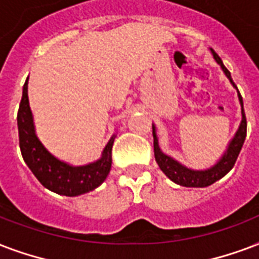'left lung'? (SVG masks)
I'll return each instance as SVG.
<instances>
[{"instance_id": "left-lung-1", "label": "left lung", "mask_w": 259, "mask_h": 259, "mask_svg": "<svg viewBox=\"0 0 259 259\" xmlns=\"http://www.w3.org/2000/svg\"><path fill=\"white\" fill-rule=\"evenodd\" d=\"M213 57L216 59V62L222 66L223 72L226 73V76L230 78V81L232 82V85L235 87V82L231 78L230 70L224 66L222 58L219 55L212 51ZM239 100L242 104V122H240L239 130L235 134L234 140L231 141L228 145V149L224 153L220 161L216 165H213L212 168L205 169V171H194L182 165L181 163H178L177 160L171 159L169 156L164 155L159 148V141L156 137L155 126H152V134H153V151H155V159L157 161V164L160 167V169L167 175V177L172 181V182L181 185L185 187H206L210 186L212 183H214L219 179H222L226 174L231 171V168L234 167L236 163V159L240 153V149L243 147L244 140H246V134H247V121H246V115H244L243 110V100L239 94Z\"/></svg>"}]
</instances>
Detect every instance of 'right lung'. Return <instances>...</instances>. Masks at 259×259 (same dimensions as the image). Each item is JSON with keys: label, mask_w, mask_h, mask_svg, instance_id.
Instances as JSON below:
<instances>
[{"label": "right lung", "mask_w": 259, "mask_h": 259, "mask_svg": "<svg viewBox=\"0 0 259 259\" xmlns=\"http://www.w3.org/2000/svg\"><path fill=\"white\" fill-rule=\"evenodd\" d=\"M20 151L25 164L39 182L49 190L66 197H76L100 186L111 169L114 138L108 141L102 159L81 167H73L55 159L37 140L33 130L32 114L28 103V78L23 87V96L17 112Z\"/></svg>", "instance_id": "1"}]
</instances>
